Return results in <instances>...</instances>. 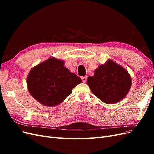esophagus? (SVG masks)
Here are the masks:
<instances>
[{
    "label": "esophagus",
    "instance_id": "34e87169",
    "mask_svg": "<svg viewBox=\"0 0 154 154\" xmlns=\"http://www.w3.org/2000/svg\"><path fill=\"white\" fill-rule=\"evenodd\" d=\"M87 79V76H83V77H82V82L83 83H85L86 82Z\"/></svg>",
    "mask_w": 154,
    "mask_h": 154
}]
</instances>
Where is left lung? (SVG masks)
<instances>
[{
	"label": "left lung",
	"instance_id": "8db88e82",
	"mask_svg": "<svg viewBox=\"0 0 154 154\" xmlns=\"http://www.w3.org/2000/svg\"><path fill=\"white\" fill-rule=\"evenodd\" d=\"M87 84L96 96L107 104L123 99L132 85L126 70L112 60H108L95 70L94 76L87 79Z\"/></svg>",
	"mask_w": 154,
	"mask_h": 154
}]
</instances>
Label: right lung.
Returning a JSON list of instances; mask_svg holds the SVG:
<instances>
[{"label":"right lung","mask_w":154,"mask_h":154,"mask_svg":"<svg viewBox=\"0 0 154 154\" xmlns=\"http://www.w3.org/2000/svg\"><path fill=\"white\" fill-rule=\"evenodd\" d=\"M82 82L80 77L64 67L62 60L51 58L32 68L27 78L30 94L45 106H56Z\"/></svg>","instance_id":"obj_1"}]
</instances>
